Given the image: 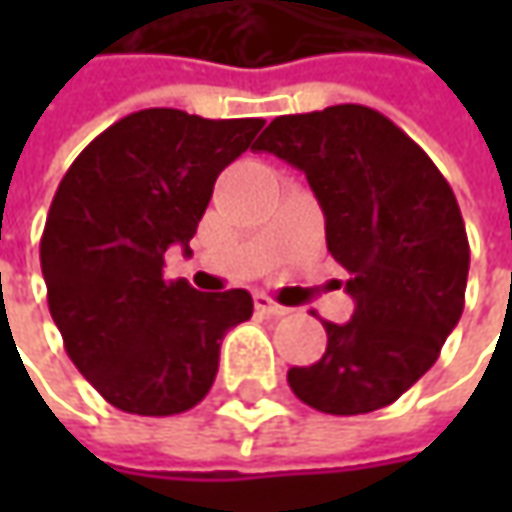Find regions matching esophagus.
<instances>
[{"instance_id":"34e87169","label":"esophagus","mask_w":512,"mask_h":512,"mask_svg":"<svg viewBox=\"0 0 512 512\" xmlns=\"http://www.w3.org/2000/svg\"><path fill=\"white\" fill-rule=\"evenodd\" d=\"M253 305H256V310H259V313H265V316H285L287 313V307H282L279 302H273V299H270V296H265V293H256Z\"/></svg>"}]
</instances>
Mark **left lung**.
Returning a JSON list of instances; mask_svg holds the SVG:
<instances>
[{
	"mask_svg": "<svg viewBox=\"0 0 512 512\" xmlns=\"http://www.w3.org/2000/svg\"><path fill=\"white\" fill-rule=\"evenodd\" d=\"M256 150L307 176L356 302L347 325L325 322L319 362L287 370L290 390L330 416L393 404L462 319L470 245L453 187L402 128L364 105L276 116Z\"/></svg>",
	"mask_w": 512,
	"mask_h": 512,
	"instance_id": "1",
	"label": "left lung"
}]
</instances>
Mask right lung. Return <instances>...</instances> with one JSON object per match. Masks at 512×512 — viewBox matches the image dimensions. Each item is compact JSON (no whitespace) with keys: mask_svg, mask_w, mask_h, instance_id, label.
Listing matches in <instances>:
<instances>
[{"mask_svg":"<svg viewBox=\"0 0 512 512\" xmlns=\"http://www.w3.org/2000/svg\"><path fill=\"white\" fill-rule=\"evenodd\" d=\"M265 119L136 110L102 130L56 187L39 262L70 362L113 407L176 416L202 402L225 333L253 316L247 290L168 282L165 250L190 239L216 176Z\"/></svg>","mask_w":512,"mask_h":512,"instance_id":"obj_1","label":"right lung"}]
</instances>
